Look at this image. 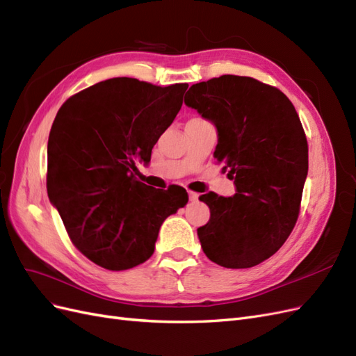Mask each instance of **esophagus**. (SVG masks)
<instances>
[{
	"label": "esophagus",
	"instance_id": "34e87169",
	"mask_svg": "<svg viewBox=\"0 0 356 356\" xmlns=\"http://www.w3.org/2000/svg\"><path fill=\"white\" fill-rule=\"evenodd\" d=\"M188 199L191 202H196L199 199V195H197V193H195V191H188Z\"/></svg>",
	"mask_w": 356,
	"mask_h": 356
}]
</instances>
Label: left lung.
Here are the masks:
<instances>
[{
	"mask_svg": "<svg viewBox=\"0 0 356 356\" xmlns=\"http://www.w3.org/2000/svg\"><path fill=\"white\" fill-rule=\"evenodd\" d=\"M184 102L217 126L213 156L236 186L232 197H199L211 209L197 229L202 250L227 268L260 264L285 243L300 213L309 148L294 105L273 86L230 74L193 84Z\"/></svg>",
	"mask_w": 356,
	"mask_h": 356,
	"instance_id": "8db88e82",
	"label": "left lung"
}]
</instances>
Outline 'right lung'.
<instances>
[{
  "label": "right lung",
  "instance_id": "add662e5",
  "mask_svg": "<svg viewBox=\"0 0 356 356\" xmlns=\"http://www.w3.org/2000/svg\"><path fill=\"white\" fill-rule=\"evenodd\" d=\"M187 83L161 88L117 77L72 95L47 144V195L74 246L106 270H127L154 252L160 225L186 207V188L157 191L138 179L174 122Z\"/></svg>",
  "mask_w": 356,
  "mask_h": 356
}]
</instances>
